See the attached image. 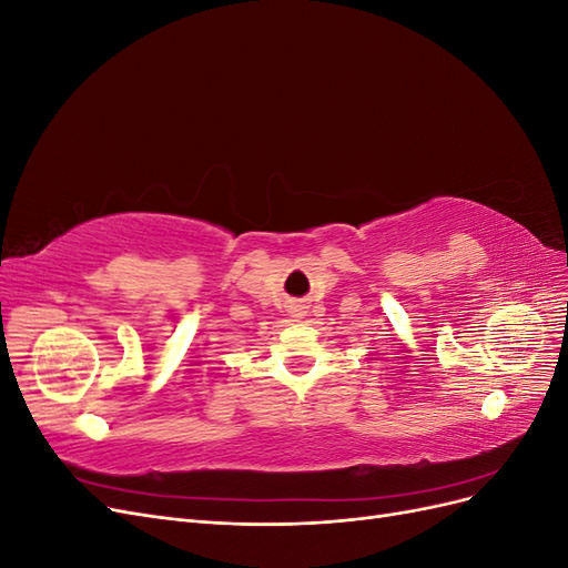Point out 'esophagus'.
<instances>
[{"label":"esophagus","mask_w":568,"mask_h":568,"mask_svg":"<svg viewBox=\"0 0 568 568\" xmlns=\"http://www.w3.org/2000/svg\"><path fill=\"white\" fill-rule=\"evenodd\" d=\"M305 307H307V305H305L303 301H291V303H288V315L294 317V322H298V320L305 317V313H307Z\"/></svg>","instance_id":"34e87169"}]
</instances>
